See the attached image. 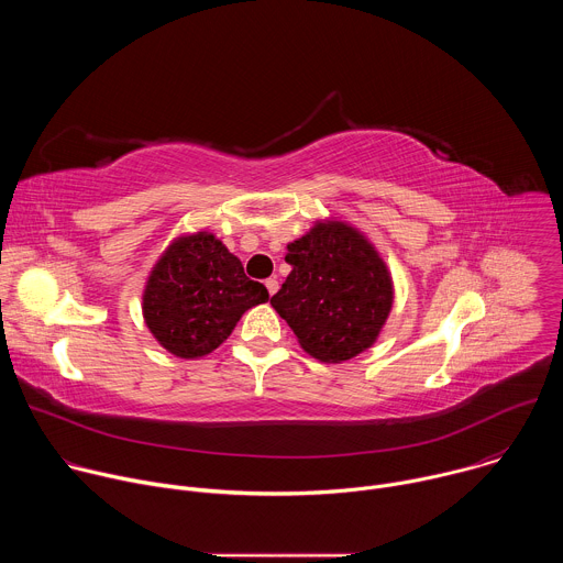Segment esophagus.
Segmentation results:
<instances>
[{
    "label": "esophagus",
    "mask_w": 563,
    "mask_h": 563,
    "mask_svg": "<svg viewBox=\"0 0 563 563\" xmlns=\"http://www.w3.org/2000/svg\"><path fill=\"white\" fill-rule=\"evenodd\" d=\"M265 287H267L269 296H274V294L278 291V280H276V278H267V280H265Z\"/></svg>",
    "instance_id": "esophagus-1"
}]
</instances>
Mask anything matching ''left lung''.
I'll return each mask as SVG.
<instances>
[{
    "label": "left lung",
    "mask_w": 563,
    "mask_h": 563,
    "mask_svg": "<svg viewBox=\"0 0 563 563\" xmlns=\"http://www.w3.org/2000/svg\"><path fill=\"white\" fill-rule=\"evenodd\" d=\"M291 272L272 307L300 347L343 363L372 347L394 302V285L376 247L343 220H318L287 245Z\"/></svg>",
    "instance_id": "left-lung-1"
}]
</instances>
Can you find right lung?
<instances>
[{
  "label": "right lung",
  "mask_w": 563,
  "mask_h": 563,
  "mask_svg": "<svg viewBox=\"0 0 563 563\" xmlns=\"http://www.w3.org/2000/svg\"><path fill=\"white\" fill-rule=\"evenodd\" d=\"M265 285L250 280L209 231L176 238L153 265L142 313L153 339L180 358H200L222 345L247 309L267 302Z\"/></svg>",
  "instance_id": "add662e5"
}]
</instances>
